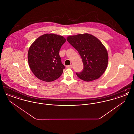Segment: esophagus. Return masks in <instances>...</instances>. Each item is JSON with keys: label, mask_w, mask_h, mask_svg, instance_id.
Listing matches in <instances>:
<instances>
[{"label": "esophagus", "mask_w": 134, "mask_h": 134, "mask_svg": "<svg viewBox=\"0 0 134 134\" xmlns=\"http://www.w3.org/2000/svg\"><path fill=\"white\" fill-rule=\"evenodd\" d=\"M66 67H67V68H72V65H70L67 66Z\"/></svg>", "instance_id": "34e87169"}]
</instances>
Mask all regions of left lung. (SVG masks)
I'll use <instances>...</instances> for the list:
<instances>
[{"mask_svg":"<svg viewBox=\"0 0 134 134\" xmlns=\"http://www.w3.org/2000/svg\"><path fill=\"white\" fill-rule=\"evenodd\" d=\"M80 55L83 69L76 73L80 79L91 81L99 78L106 70L108 64V54L102 43L88 34L71 36L67 38Z\"/></svg>","mask_w":134,"mask_h":134,"instance_id":"8db88e82","label":"left lung"}]
</instances>
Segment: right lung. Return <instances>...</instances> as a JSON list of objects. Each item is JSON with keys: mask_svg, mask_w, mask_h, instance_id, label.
<instances>
[{"mask_svg": "<svg viewBox=\"0 0 134 134\" xmlns=\"http://www.w3.org/2000/svg\"><path fill=\"white\" fill-rule=\"evenodd\" d=\"M66 41L62 36L47 34L38 37L31 46L28 62L32 73L39 79L50 82L62 75L65 67L59 53Z\"/></svg>", "mask_w": 134, "mask_h": 134, "instance_id": "obj_1", "label": "right lung"}]
</instances>
